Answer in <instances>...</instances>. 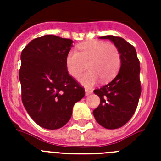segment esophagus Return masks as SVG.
Wrapping results in <instances>:
<instances>
[{"mask_svg":"<svg viewBox=\"0 0 161 161\" xmlns=\"http://www.w3.org/2000/svg\"><path fill=\"white\" fill-rule=\"evenodd\" d=\"M92 92H93V91L91 90V89H85V95H86V96H88V95L91 94V93H92Z\"/></svg>","mask_w":161,"mask_h":161,"instance_id":"1","label":"esophagus"}]
</instances>
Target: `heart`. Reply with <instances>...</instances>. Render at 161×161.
<instances>
[{"mask_svg":"<svg viewBox=\"0 0 161 161\" xmlns=\"http://www.w3.org/2000/svg\"><path fill=\"white\" fill-rule=\"evenodd\" d=\"M77 49L78 51L72 49L68 52L66 68L72 77L78 78L88 66L90 71L80 79L85 86L90 87L98 81L99 78L102 82L109 81L119 72L122 57L114 44L91 40L79 44Z\"/></svg>","mask_w":161,"mask_h":161,"instance_id":"heart-1","label":"heart"}]
</instances>
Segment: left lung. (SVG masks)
Listing matches in <instances>:
<instances>
[{
    "mask_svg": "<svg viewBox=\"0 0 161 161\" xmlns=\"http://www.w3.org/2000/svg\"><path fill=\"white\" fill-rule=\"evenodd\" d=\"M100 38L112 41L122 57L120 70L114 79L93 91L100 97L93 116L101 126L112 130L124 126L136 112L141 94L140 63L135 47L123 38L107 35Z\"/></svg>",
    "mask_w": 161,
    "mask_h": 161,
    "instance_id": "left-lung-1",
    "label": "left lung"
}]
</instances>
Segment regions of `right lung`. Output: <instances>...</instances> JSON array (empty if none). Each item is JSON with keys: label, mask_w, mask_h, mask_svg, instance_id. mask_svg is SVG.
Segmentation results:
<instances>
[{"label": "right lung", "mask_w": 161, "mask_h": 161, "mask_svg": "<svg viewBox=\"0 0 161 161\" xmlns=\"http://www.w3.org/2000/svg\"><path fill=\"white\" fill-rule=\"evenodd\" d=\"M73 41L56 35L36 38L21 54L19 80L22 101L35 123L55 130L70 120L74 104L85 94V89L66 68V56Z\"/></svg>", "instance_id": "1"}]
</instances>
